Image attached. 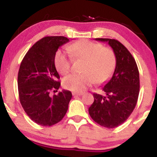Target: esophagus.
<instances>
[{
    "label": "esophagus",
    "mask_w": 157,
    "mask_h": 157,
    "mask_svg": "<svg viewBox=\"0 0 157 157\" xmlns=\"http://www.w3.org/2000/svg\"><path fill=\"white\" fill-rule=\"evenodd\" d=\"M73 94V96H82V95L83 94V93H77V92H74V93H72Z\"/></svg>",
    "instance_id": "esophagus-1"
}]
</instances>
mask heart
<instances>
[{
	"label": "heart",
	"instance_id": "heart-1",
	"mask_svg": "<svg viewBox=\"0 0 157 157\" xmlns=\"http://www.w3.org/2000/svg\"><path fill=\"white\" fill-rule=\"evenodd\" d=\"M74 58L84 61L83 74H73L64 77L63 86L67 90L81 93L96 82L105 83L115 71L116 55L113 49L89 40H80L67 47ZM55 64L58 72L66 75L71 71L72 58L62 51L55 54Z\"/></svg>",
	"mask_w": 157,
	"mask_h": 157
}]
</instances>
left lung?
Masks as SVG:
<instances>
[{
    "label": "left lung",
    "instance_id": "obj_1",
    "mask_svg": "<svg viewBox=\"0 0 157 157\" xmlns=\"http://www.w3.org/2000/svg\"><path fill=\"white\" fill-rule=\"evenodd\" d=\"M107 42L116 55V67L110 80L102 87L105 95L94 93L89 113L99 125L114 128L128 119L137 105L140 78L137 64L129 51L116 39H96Z\"/></svg>",
    "mask_w": 157,
    "mask_h": 157
}]
</instances>
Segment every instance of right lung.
<instances>
[{
    "label": "right lung",
    "instance_id": "1",
    "mask_svg": "<svg viewBox=\"0 0 157 157\" xmlns=\"http://www.w3.org/2000/svg\"><path fill=\"white\" fill-rule=\"evenodd\" d=\"M69 42L64 36H45L34 44L23 58L18 72L19 98L25 112L34 122L52 126L61 121L72 94L68 90L51 96L61 86L55 68L58 48Z\"/></svg>",
    "mask_w": 157,
    "mask_h": 157
}]
</instances>
